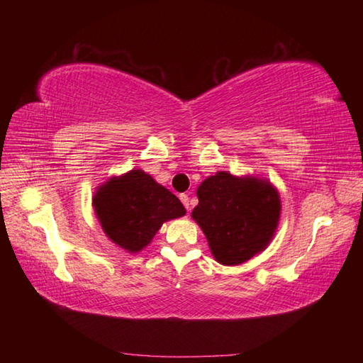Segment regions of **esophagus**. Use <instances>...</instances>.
I'll list each match as a JSON object with an SVG mask.
<instances>
[{"label":"esophagus","instance_id":"obj_1","mask_svg":"<svg viewBox=\"0 0 363 363\" xmlns=\"http://www.w3.org/2000/svg\"><path fill=\"white\" fill-rule=\"evenodd\" d=\"M181 201H182V205L186 206V210L189 211V210H190V200H189V195H187V194H182V195H181Z\"/></svg>","mask_w":363,"mask_h":363}]
</instances>
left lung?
<instances>
[{
    "label": "left lung",
    "instance_id": "8db88e82",
    "mask_svg": "<svg viewBox=\"0 0 363 363\" xmlns=\"http://www.w3.org/2000/svg\"><path fill=\"white\" fill-rule=\"evenodd\" d=\"M192 218L216 261L237 266L267 247L277 229L280 199L269 182L225 171L200 184Z\"/></svg>",
    "mask_w": 363,
    "mask_h": 363
}]
</instances>
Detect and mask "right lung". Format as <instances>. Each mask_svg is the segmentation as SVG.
<instances>
[{
	"label": "right lung",
	"mask_w": 363,
	"mask_h": 363,
	"mask_svg": "<svg viewBox=\"0 0 363 363\" xmlns=\"http://www.w3.org/2000/svg\"><path fill=\"white\" fill-rule=\"evenodd\" d=\"M93 205L107 237L130 253L147 247L164 220L186 214L179 199L143 169L104 184Z\"/></svg>",
	"instance_id": "add662e5"
}]
</instances>
